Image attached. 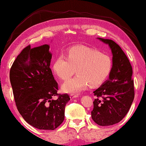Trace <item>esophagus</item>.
I'll list each match as a JSON object with an SVG mask.
<instances>
[{
  "instance_id": "1",
  "label": "esophagus",
  "mask_w": 146,
  "mask_h": 146,
  "mask_svg": "<svg viewBox=\"0 0 146 146\" xmlns=\"http://www.w3.org/2000/svg\"><path fill=\"white\" fill-rule=\"evenodd\" d=\"M78 97H79V95H78V94H71V95H70L71 99L77 98H78Z\"/></svg>"
}]
</instances>
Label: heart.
<instances>
[{"label": "heart", "mask_w": 146, "mask_h": 146, "mask_svg": "<svg viewBox=\"0 0 146 146\" xmlns=\"http://www.w3.org/2000/svg\"><path fill=\"white\" fill-rule=\"evenodd\" d=\"M77 74L63 84L62 90L77 94L88 88L90 83L97 85L107 78L112 68L108 55L84 46H75L67 52V57L60 54L54 60L52 69L60 79L66 80L75 71Z\"/></svg>", "instance_id": "obj_1"}]
</instances>
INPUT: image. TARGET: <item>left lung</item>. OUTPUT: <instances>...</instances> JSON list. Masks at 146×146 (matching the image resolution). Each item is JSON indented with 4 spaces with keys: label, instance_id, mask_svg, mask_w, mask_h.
<instances>
[{
    "label": "left lung",
    "instance_id": "1",
    "mask_svg": "<svg viewBox=\"0 0 146 146\" xmlns=\"http://www.w3.org/2000/svg\"><path fill=\"white\" fill-rule=\"evenodd\" d=\"M108 44L112 57L109 79L94 91L96 96L92 119L100 126H110L120 122L127 114L134 98L132 68L127 56L114 41L98 38Z\"/></svg>",
    "mask_w": 146,
    "mask_h": 146
}]
</instances>
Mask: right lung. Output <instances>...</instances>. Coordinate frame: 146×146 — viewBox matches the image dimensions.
<instances>
[{
  "label": "right lung",
  "instance_id": "obj_1",
  "mask_svg": "<svg viewBox=\"0 0 146 146\" xmlns=\"http://www.w3.org/2000/svg\"><path fill=\"white\" fill-rule=\"evenodd\" d=\"M50 45L28 46L17 56L10 79L17 110L28 124L40 130H54L63 123L70 98L60 94L50 68Z\"/></svg>",
  "mask_w": 146,
  "mask_h": 146
}]
</instances>
